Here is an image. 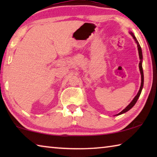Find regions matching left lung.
<instances>
[{
	"mask_svg": "<svg viewBox=\"0 0 157 157\" xmlns=\"http://www.w3.org/2000/svg\"><path fill=\"white\" fill-rule=\"evenodd\" d=\"M130 34L133 36V38L134 39L135 41L136 42L137 44V46H138V50H139V58H140V63H139V69H140V74H141V84H140V89L139 92H138L137 95L135 96V98L133 99V100L131 102H130V104L127 106V107L124 109H123V111H121V112H120L119 113L117 114V115H121V114L122 113H124L127 112V111H129L130 109H132L133 107H134V105L136 104V102H137L138 99H139V97L140 96V93H141V91H142V89H143V82H144V77H143V67H142V60H143V55H142V50H141V48H140V45L139 44V42H138L137 39L136 37H135V36L134 35V34H133L132 33H130Z\"/></svg>",
	"mask_w": 157,
	"mask_h": 157,
	"instance_id": "1",
	"label": "left lung"
}]
</instances>
